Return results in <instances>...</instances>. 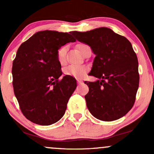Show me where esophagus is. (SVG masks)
I'll return each mask as SVG.
<instances>
[{"mask_svg":"<svg viewBox=\"0 0 154 154\" xmlns=\"http://www.w3.org/2000/svg\"><path fill=\"white\" fill-rule=\"evenodd\" d=\"M77 84H79V85L82 84V81L79 80V79H77Z\"/></svg>","mask_w":154,"mask_h":154,"instance_id":"esophagus-1","label":"esophagus"}]
</instances>
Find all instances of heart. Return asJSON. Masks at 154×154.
<instances>
[{
    "label": "heart",
    "instance_id": "obj_1",
    "mask_svg": "<svg viewBox=\"0 0 154 154\" xmlns=\"http://www.w3.org/2000/svg\"><path fill=\"white\" fill-rule=\"evenodd\" d=\"M85 44H79L77 45V48L79 51H82V48L84 46ZM66 48L62 47L58 51L57 53V59L58 61L63 64L66 62ZM88 71V67L85 66V65H79V64H69L66 66L63 69V73L64 75L70 77H75V78H82L85 77Z\"/></svg>",
    "mask_w": 154,
    "mask_h": 154
}]
</instances>
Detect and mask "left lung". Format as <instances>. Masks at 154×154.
Segmentation results:
<instances>
[{
  "label": "left lung",
  "instance_id": "obj_1",
  "mask_svg": "<svg viewBox=\"0 0 154 154\" xmlns=\"http://www.w3.org/2000/svg\"><path fill=\"white\" fill-rule=\"evenodd\" d=\"M72 34L95 55L89 75L98 79L85 82L89 88L85 96L88 110L102 121L122 117L133 106L139 86L138 62L132 44L107 27Z\"/></svg>",
  "mask_w": 154,
  "mask_h": 154
}]
</instances>
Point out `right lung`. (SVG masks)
<instances>
[{"label": "right lung", "instance_id": "add662e5", "mask_svg": "<svg viewBox=\"0 0 154 154\" xmlns=\"http://www.w3.org/2000/svg\"><path fill=\"white\" fill-rule=\"evenodd\" d=\"M67 32L44 30L34 34L19 48L12 66L13 87L22 114L32 122L51 125L62 118L76 79L62 75L58 50L75 42Z\"/></svg>", "mask_w": 154, "mask_h": 154}]
</instances>
